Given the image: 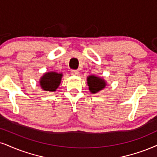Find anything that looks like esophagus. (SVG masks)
<instances>
[{"label": "esophagus", "instance_id": "esophagus-1", "mask_svg": "<svg viewBox=\"0 0 157 157\" xmlns=\"http://www.w3.org/2000/svg\"><path fill=\"white\" fill-rule=\"evenodd\" d=\"M78 74H79V73L78 71H75V70H73V71H71V75H78Z\"/></svg>", "mask_w": 157, "mask_h": 157}]
</instances>
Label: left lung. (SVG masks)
<instances>
[{
	"instance_id": "8db88e82",
	"label": "left lung",
	"mask_w": 157,
	"mask_h": 157,
	"mask_svg": "<svg viewBox=\"0 0 157 157\" xmlns=\"http://www.w3.org/2000/svg\"><path fill=\"white\" fill-rule=\"evenodd\" d=\"M87 84L89 86V90L92 94H97L105 88L106 82L103 78L97 75H91L87 76Z\"/></svg>"
}]
</instances>
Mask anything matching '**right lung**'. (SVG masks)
Segmentation results:
<instances>
[{"label": "right lung", "mask_w": 157, "mask_h": 157, "mask_svg": "<svg viewBox=\"0 0 157 157\" xmlns=\"http://www.w3.org/2000/svg\"><path fill=\"white\" fill-rule=\"evenodd\" d=\"M63 75L55 71L46 72L40 78L39 84L40 88L46 92H55L61 83Z\"/></svg>", "instance_id": "add662e5"}]
</instances>
